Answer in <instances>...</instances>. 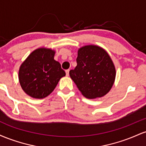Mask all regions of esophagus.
I'll return each instance as SVG.
<instances>
[{"label":"esophagus","instance_id":"obj_1","mask_svg":"<svg viewBox=\"0 0 146 146\" xmlns=\"http://www.w3.org/2000/svg\"><path fill=\"white\" fill-rule=\"evenodd\" d=\"M69 71H70L69 69L66 70V75H67V76H68V75H69Z\"/></svg>","mask_w":146,"mask_h":146}]
</instances>
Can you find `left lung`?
<instances>
[{"mask_svg":"<svg viewBox=\"0 0 146 146\" xmlns=\"http://www.w3.org/2000/svg\"><path fill=\"white\" fill-rule=\"evenodd\" d=\"M77 66L69 75L85 98H101L108 93L115 82V68L104 49L88 45L78 50Z\"/></svg>","mask_w":146,"mask_h":146,"instance_id":"8db88e82","label":"left lung"}]
</instances>
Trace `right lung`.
Instances as JSON below:
<instances>
[{
    "instance_id": "right-lung-1",
    "label": "right lung",
    "mask_w": 146,
    "mask_h": 146,
    "mask_svg": "<svg viewBox=\"0 0 146 146\" xmlns=\"http://www.w3.org/2000/svg\"><path fill=\"white\" fill-rule=\"evenodd\" d=\"M55 51L35 50L21 64L18 78L23 90L29 96L42 99L51 94L66 73L54 60Z\"/></svg>"
}]
</instances>
